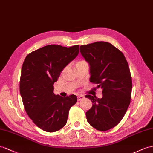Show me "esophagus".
I'll list each match as a JSON object with an SVG mask.
<instances>
[{"label":"esophagus","mask_w":153,"mask_h":153,"mask_svg":"<svg viewBox=\"0 0 153 153\" xmlns=\"http://www.w3.org/2000/svg\"><path fill=\"white\" fill-rule=\"evenodd\" d=\"M84 98H85V97L83 95H79L77 96V100L78 101H81L82 100H83Z\"/></svg>","instance_id":"esophagus-1"}]
</instances>
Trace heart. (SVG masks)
<instances>
[{"mask_svg":"<svg viewBox=\"0 0 153 153\" xmlns=\"http://www.w3.org/2000/svg\"><path fill=\"white\" fill-rule=\"evenodd\" d=\"M81 62H82V61H81Z\"/></svg>","mask_w":153,"mask_h":153,"instance_id":"b5f03b06","label":"heart"}]
</instances>
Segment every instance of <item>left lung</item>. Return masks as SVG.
<instances>
[{
	"instance_id": "1",
	"label": "left lung",
	"mask_w": 153,
	"mask_h": 153,
	"mask_svg": "<svg viewBox=\"0 0 153 153\" xmlns=\"http://www.w3.org/2000/svg\"><path fill=\"white\" fill-rule=\"evenodd\" d=\"M90 65V81L103 90V96L86 95L93 103L86 112L88 123L97 130L108 131L122 120L131 103L132 78L123 53L111 43L97 41L80 46Z\"/></svg>"
}]
</instances>
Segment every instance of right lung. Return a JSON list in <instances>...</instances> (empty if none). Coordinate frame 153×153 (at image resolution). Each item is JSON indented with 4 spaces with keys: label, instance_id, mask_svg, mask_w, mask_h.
<instances>
[{
    "label": "right lung",
    "instance_id": "obj_1",
    "mask_svg": "<svg viewBox=\"0 0 153 153\" xmlns=\"http://www.w3.org/2000/svg\"><path fill=\"white\" fill-rule=\"evenodd\" d=\"M79 46L50 45L31 52L23 62L20 94L27 114L42 130L53 132L67 122L68 112L77 101L53 93V84L65 66L79 54Z\"/></svg>",
    "mask_w": 153,
    "mask_h": 153
}]
</instances>
